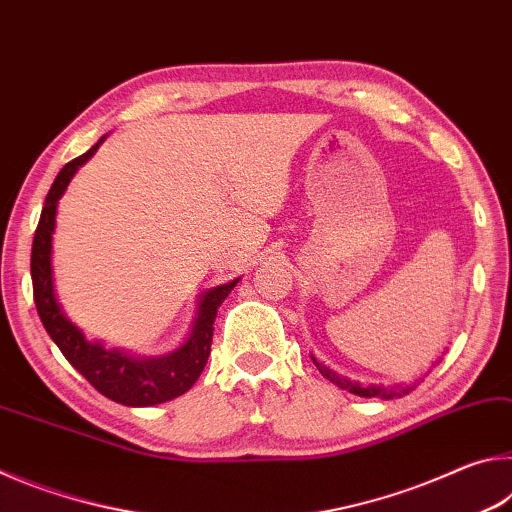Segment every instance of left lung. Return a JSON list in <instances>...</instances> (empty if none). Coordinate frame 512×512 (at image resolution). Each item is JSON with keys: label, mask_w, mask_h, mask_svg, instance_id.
<instances>
[{"label": "left lung", "mask_w": 512, "mask_h": 512, "mask_svg": "<svg viewBox=\"0 0 512 512\" xmlns=\"http://www.w3.org/2000/svg\"><path fill=\"white\" fill-rule=\"evenodd\" d=\"M314 366L318 368L320 375L332 381V384L343 388V391H350V393H354V395H359V397H381V400H393V397L409 395V393L413 391V388L420 384V381H418V384H415V381H413V384H395V386H377V384L361 386L359 381H350V379L341 377L339 372L329 370L327 366H323V363H318L316 359H314Z\"/></svg>", "instance_id": "8db88e82"}]
</instances>
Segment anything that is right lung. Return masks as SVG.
<instances>
[{"mask_svg":"<svg viewBox=\"0 0 512 512\" xmlns=\"http://www.w3.org/2000/svg\"><path fill=\"white\" fill-rule=\"evenodd\" d=\"M103 140H106V135L90 151L67 162L58 171L45 198L31 248L33 300H36L38 316L51 341L101 395L124 406H153L187 393L201 377L207 357H210L216 311L228 298V293L237 287L239 277L203 293L187 341L164 357H131L128 352L108 350L99 341L85 339V334L65 316L63 307L56 300L54 268H51V239L54 237L51 235L56 228V207L60 196L65 194L69 180L74 178L81 164L97 153Z\"/></svg>","mask_w":512,"mask_h":512,"instance_id":"obj_1","label":"right lung"}]
</instances>
